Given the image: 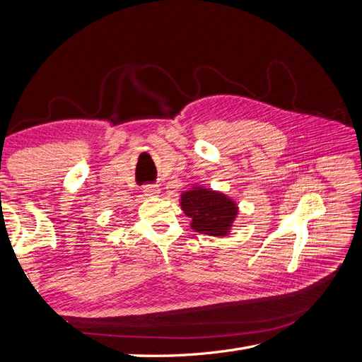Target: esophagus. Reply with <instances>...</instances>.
Instances as JSON below:
<instances>
[{"label":"esophagus","instance_id":"34e87169","mask_svg":"<svg viewBox=\"0 0 362 362\" xmlns=\"http://www.w3.org/2000/svg\"><path fill=\"white\" fill-rule=\"evenodd\" d=\"M158 192H160V189H158V185H156V184H148L144 187L145 196H156Z\"/></svg>","mask_w":362,"mask_h":362}]
</instances>
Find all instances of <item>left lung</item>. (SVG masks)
I'll return each mask as SVG.
<instances>
[{
	"mask_svg": "<svg viewBox=\"0 0 362 362\" xmlns=\"http://www.w3.org/2000/svg\"><path fill=\"white\" fill-rule=\"evenodd\" d=\"M181 208L194 231L208 235H226L237 214L235 204L225 194L201 187L181 194Z\"/></svg>",
	"mask_w": 362,
	"mask_h": 362,
	"instance_id": "left-lung-1",
	"label": "left lung"
}]
</instances>
